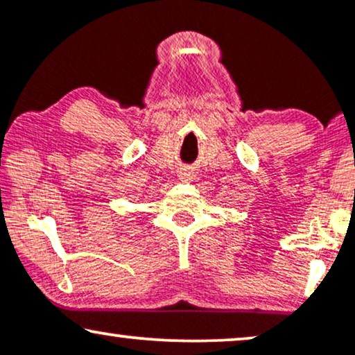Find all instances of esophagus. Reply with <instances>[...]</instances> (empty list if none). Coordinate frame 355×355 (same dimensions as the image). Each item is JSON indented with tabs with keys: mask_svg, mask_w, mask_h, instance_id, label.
<instances>
[{
	"mask_svg": "<svg viewBox=\"0 0 355 355\" xmlns=\"http://www.w3.org/2000/svg\"><path fill=\"white\" fill-rule=\"evenodd\" d=\"M178 174H179V179H181L182 182H191V181H193V179H196V171H193V169L191 168V166H184V168H181L178 171Z\"/></svg>",
	"mask_w": 355,
	"mask_h": 355,
	"instance_id": "esophagus-1",
	"label": "esophagus"
}]
</instances>
